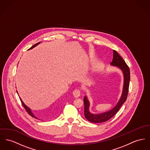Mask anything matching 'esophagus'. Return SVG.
I'll return each mask as SVG.
<instances>
[{"label": "esophagus", "mask_w": 150, "mask_h": 150, "mask_svg": "<svg viewBox=\"0 0 150 150\" xmlns=\"http://www.w3.org/2000/svg\"><path fill=\"white\" fill-rule=\"evenodd\" d=\"M73 94L74 97H75L76 98H78L79 97H80V94H81V91L80 89H75L73 92Z\"/></svg>", "instance_id": "34e87169"}]
</instances>
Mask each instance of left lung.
<instances>
[{
  "label": "left lung",
  "instance_id": "obj_1",
  "mask_svg": "<svg viewBox=\"0 0 150 150\" xmlns=\"http://www.w3.org/2000/svg\"><path fill=\"white\" fill-rule=\"evenodd\" d=\"M110 64L118 67L123 71L124 75V85L122 94L118 103L112 110L99 114H93L89 112V102L87 97L85 96L83 98L85 117L88 120L93 123H102L111 119L118 112L122 105L127 100L130 83V69L122 57L115 50H113V59Z\"/></svg>",
  "mask_w": 150,
  "mask_h": 150
}]
</instances>
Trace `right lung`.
<instances>
[{"mask_svg":"<svg viewBox=\"0 0 150 150\" xmlns=\"http://www.w3.org/2000/svg\"><path fill=\"white\" fill-rule=\"evenodd\" d=\"M39 43H40V42H38V43H36V44H35V45H33L32 47H30V48L29 50L32 49L33 48H34L35 47H36V45H38ZM17 93H18V92H17ZM20 100H21V103H22L23 106V107H24V109H25V110L27 111V112H28V114L30 115V116H31L32 117H33V118H36V119H37V120H38V118L37 117H35V116L33 115V114L32 112V111H31V110H30V109L29 108H28V107H27V106H26V105H25V104L23 103V102L22 101V100H21V98H20ZM38 120H39V119H38Z\"/></svg>","mask_w":150,"mask_h":150,"instance_id":"right-lung-1","label":"right lung"}]
</instances>
